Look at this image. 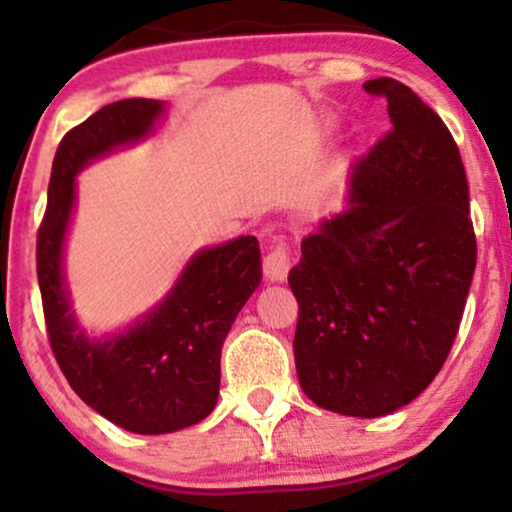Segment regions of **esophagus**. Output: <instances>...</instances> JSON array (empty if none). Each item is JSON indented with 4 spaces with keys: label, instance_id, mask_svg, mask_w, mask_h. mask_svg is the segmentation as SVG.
Masks as SVG:
<instances>
[{
    "label": "esophagus",
    "instance_id": "1",
    "mask_svg": "<svg viewBox=\"0 0 512 512\" xmlns=\"http://www.w3.org/2000/svg\"><path fill=\"white\" fill-rule=\"evenodd\" d=\"M262 267H264V276H267V281H284L291 267L289 250H286L284 245H274V248L267 252V257H264Z\"/></svg>",
    "mask_w": 512,
    "mask_h": 512
}]
</instances>
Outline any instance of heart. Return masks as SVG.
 Masks as SVG:
<instances>
[{
  "mask_svg": "<svg viewBox=\"0 0 512 512\" xmlns=\"http://www.w3.org/2000/svg\"><path fill=\"white\" fill-rule=\"evenodd\" d=\"M346 170H349V161H346V158H342V161H339L337 166H334V170L330 173V178H327V182H325V190H330V187L339 185V182L344 180Z\"/></svg>",
  "mask_w": 512,
  "mask_h": 512,
  "instance_id": "b5f03b06",
  "label": "heart"
}]
</instances>
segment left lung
<instances>
[{
  "instance_id": "left-lung-1",
  "label": "left lung",
  "mask_w": 512,
  "mask_h": 512,
  "mask_svg": "<svg viewBox=\"0 0 512 512\" xmlns=\"http://www.w3.org/2000/svg\"><path fill=\"white\" fill-rule=\"evenodd\" d=\"M392 129L356 163L344 209L289 272L298 380L317 407L392 414L443 368L477 267L462 156L445 122L397 79L366 86Z\"/></svg>"
}]
</instances>
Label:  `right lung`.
I'll return each instance as SVG.
<instances>
[{"instance_id": "obj_1", "label": "right lung", "mask_w": 512, "mask_h": 512, "mask_svg": "<svg viewBox=\"0 0 512 512\" xmlns=\"http://www.w3.org/2000/svg\"><path fill=\"white\" fill-rule=\"evenodd\" d=\"M166 103L127 98L105 105L64 134L38 231V284L52 354L72 390L115 426L144 436L199 424L214 411L221 346L262 281L260 243L240 236L199 250L170 293L127 330L88 337L64 279V238L76 202V173L117 146L154 132Z\"/></svg>"}]
</instances>
